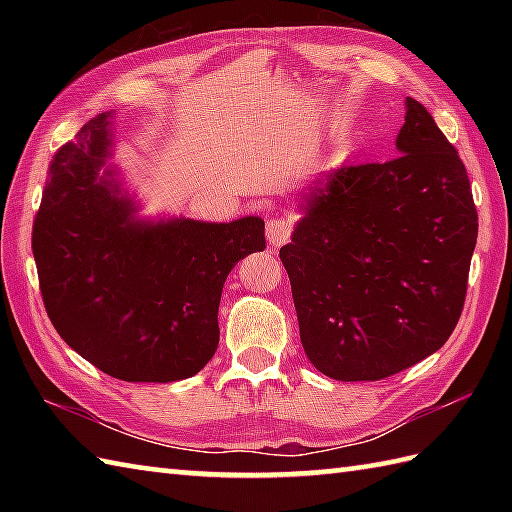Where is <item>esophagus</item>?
<instances>
[{"label":"esophagus","mask_w":512,"mask_h":512,"mask_svg":"<svg viewBox=\"0 0 512 512\" xmlns=\"http://www.w3.org/2000/svg\"><path fill=\"white\" fill-rule=\"evenodd\" d=\"M290 222L288 220H281V217H270V220L266 222V239L270 246L279 248L281 244L288 242L290 237Z\"/></svg>","instance_id":"1"}]
</instances>
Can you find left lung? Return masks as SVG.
<instances>
[{"instance_id": "1", "label": "left lung", "mask_w": 512, "mask_h": 512, "mask_svg": "<svg viewBox=\"0 0 512 512\" xmlns=\"http://www.w3.org/2000/svg\"><path fill=\"white\" fill-rule=\"evenodd\" d=\"M398 156L310 182L281 246L301 345L321 374L380 380L438 352L458 325L477 242L466 169L407 96Z\"/></svg>"}]
</instances>
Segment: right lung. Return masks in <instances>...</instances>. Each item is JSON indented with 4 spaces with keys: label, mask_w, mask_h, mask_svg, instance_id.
Returning a JSON list of instances; mask_svg holds the SVG:
<instances>
[{
    "label": "right lung",
    "mask_w": 512,
    "mask_h": 512,
    "mask_svg": "<svg viewBox=\"0 0 512 512\" xmlns=\"http://www.w3.org/2000/svg\"><path fill=\"white\" fill-rule=\"evenodd\" d=\"M114 129V112L96 116L52 160L32 228L41 295L61 339L101 372L176 383L213 358L224 281L266 248L264 220L143 215L112 162Z\"/></svg>",
    "instance_id": "add662e5"
}]
</instances>
